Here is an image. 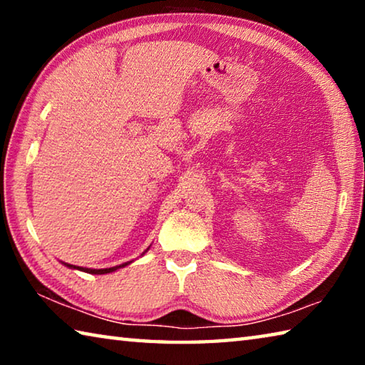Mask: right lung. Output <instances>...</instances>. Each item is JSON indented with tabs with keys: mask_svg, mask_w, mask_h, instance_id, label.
I'll list each match as a JSON object with an SVG mask.
<instances>
[{
	"mask_svg": "<svg viewBox=\"0 0 365 365\" xmlns=\"http://www.w3.org/2000/svg\"><path fill=\"white\" fill-rule=\"evenodd\" d=\"M150 250V248H146V251ZM145 251V252H146ZM143 252V255H145ZM141 255V256H143ZM66 267H69V269H77V270H82V272H86V274H95V275H103V274H110V272H115L117 269H122V267H125V265H128V264H132V261L130 262H123V264H120V265H114V267H109V269H88V267H78V265H72V264H67V262H63Z\"/></svg>",
	"mask_w": 365,
	"mask_h": 365,
	"instance_id": "add662e5",
	"label": "right lung"
}]
</instances>
